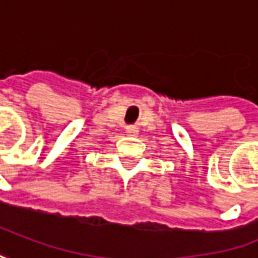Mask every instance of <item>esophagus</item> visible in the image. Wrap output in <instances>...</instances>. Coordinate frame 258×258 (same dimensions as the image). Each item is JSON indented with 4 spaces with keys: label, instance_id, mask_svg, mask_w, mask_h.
Returning <instances> with one entry per match:
<instances>
[{
    "label": "esophagus",
    "instance_id": "esophagus-1",
    "mask_svg": "<svg viewBox=\"0 0 258 258\" xmlns=\"http://www.w3.org/2000/svg\"><path fill=\"white\" fill-rule=\"evenodd\" d=\"M138 132H139V131H138L136 126H127V127H126V134L129 136H136L138 135Z\"/></svg>",
    "mask_w": 258,
    "mask_h": 258
}]
</instances>
